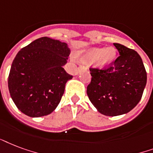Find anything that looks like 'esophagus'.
Here are the masks:
<instances>
[{
  "label": "esophagus",
  "mask_w": 153,
  "mask_h": 153,
  "mask_svg": "<svg viewBox=\"0 0 153 153\" xmlns=\"http://www.w3.org/2000/svg\"><path fill=\"white\" fill-rule=\"evenodd\" d=\"M81 69H82V68H81V67H79V68H77V70H76V74H78V73H79V72H80V71L81 70Z\"/></svg>",
  "instance_id": "34e87169"
}]
</instances>
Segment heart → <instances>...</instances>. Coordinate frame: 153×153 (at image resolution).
<instances>
[{"label":"heart","instance_id":"obj_1","mask_svg":"<svg viewBox=\"0 0 153 153\" xmlns=\"http://www.w3.org/2000/svg\"><path fill=\"white\" fill-rule=\"evenodd\" d=\"M116 58V50L112 47H108L105 49L92 48L83 56L82 60L86 63H95L100 67H105L113 62Z\"/></svg>","mask_w":153,"mask_h":153}]
</instances>
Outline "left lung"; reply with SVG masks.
Here are the masks:
<instances>
[{
	"label": "left lung",
	"mask_w": 153,
	"mask_h": 153,
	"mask_svg": "<svg viewBox=\"0 0 153 153\" xmlns=\"http://www.w3.org/2000/svg\"><path fill=\"white\" fill-rule=\"evenodd\" d=\"M120 56L105 68L90 67L87 87L90 101L98 112L115 117L130 112L139 103L147 82L141 57L133 49L113 44Z\"/></svg>",
	"instance_id": "left-lung-1"
}]
</instances>
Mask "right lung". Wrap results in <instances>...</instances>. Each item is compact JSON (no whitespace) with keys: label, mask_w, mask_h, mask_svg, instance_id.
<instances>
[{"label":"right lung","mask_w":153,"mask_h":153,"mask_svg":"<svg viewBox=\"0 0 153 153\" xmlns=\"http://www.w3.org/2000/svg\"><path fill=\"white\" fill-rule=\"evenodd\" d=\"M70 49L67 44L44 36L19 51L12 63L8 85L20 111L31 117L50 114L59 105L66 82L64 69Z\"/></svg>","instance_id":"1"}]
</instances>
